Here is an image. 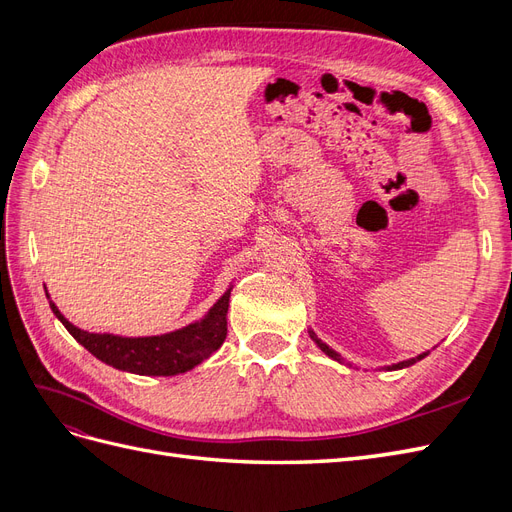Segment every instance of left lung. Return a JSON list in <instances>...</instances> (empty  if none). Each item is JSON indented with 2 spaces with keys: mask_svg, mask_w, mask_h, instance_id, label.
Segmentation results:
<instances>
[{
  "mask_svg": "<svg viewBox=\"0 0 512 512\" xmlns=\"http://www.w3.org/2000/svg\"><path fill=\"white\" fill-rule=\"evenodd\" d=\"M309 335H312V339H314V342H316V346L324 352V354H329L331 356V359H335V361H339V363H342V356H339L333 348H329L327 344H324L322 342V339H318L316 337V333L314 331H309ZM425 356H427V352H423V354H418L416 356V359H410V361H401V363H395V365H391V367H386V369H404V367H410V365H414L416 361H421V359H425Z\"/></svg>",
  "mask_w": 512,
  "mask_h": 512,
  "instance_id": "obj_1",
  "label": "left lung"
}]
</instances>
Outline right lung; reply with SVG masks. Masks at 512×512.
Returning <instances> with one entry per match:
<instances>
[{
  "mask_svg": "<svg viewBox=\"0 0 512 512\" xmlns=\"http://www.w3.org/2000/svg\"><path fill=\"white\" fill-rule=\"evenodd\" d=\"M230 290L232 288L222 294L200 322L188 324V327L173 333L151 337H121L81 331L64 318L53 301L49 303L53 314L61 320L68 333L102 363L138 376H177L209 359L224 344ZM46 299H49V292H46Z\"/></svg>",
  "mask_w": 512,
  "mask_h": 512,
  "instance_id": "add662e5",
  "label": "right lung"
}]
</instances>
